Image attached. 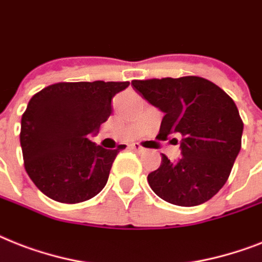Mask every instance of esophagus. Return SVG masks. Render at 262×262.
<instances>
[{"mask_svg": "<svg viewBox=\"0 0 262 262\" xmlns=\"http://www.w3.org/2000/svg\"><path fill=\"white\" fill-rule=\"evenodd\" d=\"M130 148L133 150H136V152H137V153H140V155H141V153H145L146 152L145 148H142V146L140 145V144H132Z\"/></svg>", "mask_w": 262, "mask_h": 262, "instance_id": "obj_1", "label": "esophagus"}]
</instances>
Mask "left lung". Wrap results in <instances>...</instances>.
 Instances as JSON below:
<instances>
[{
    "label": "left lung",
    "mask_w": 262,
    "mask_h": 262,
    "mask_svg": "<svg viewBox=\"0 0 262 262\" xmlns=\"http://www.w3.org/2000/svg\"><path fill=\"white\" fill-rule=\"evenodd\" d=\"M132 86L164 113L161 140L182 136L179 160L161 155L160 167L148 175L153 192L183 207L210 201L227 182L241 149L244 122L234 101L199 76L133 80Z\"/></svg>",
    "instance_id": "8db88e82"
}]
</instances>
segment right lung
I'll use <instances>...</instances> for the list:
<instances>
[{
	"instance_id": "right-lung-1",
	"label": "right lung",
	"mask_w": 262,
	"mask_h": 262,
	"mask_svg": "<svg viewBox=\"0 0 262 262\" xmlns=\"http://www.w3.org/2000/svg\"><path fill=\"white\" fill-rule=\"evenodd\" d=\"M129 82H60L31 98L21 118L25 171L36 187L60 203L94 198L109 179L117 149L91 141L112 114L113 97Z\"/></svg>"
}]
</instances>
